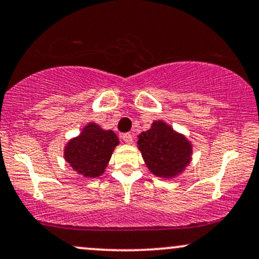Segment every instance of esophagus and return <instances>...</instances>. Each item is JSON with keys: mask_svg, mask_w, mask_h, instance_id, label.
<instances>
[{"mask_svg": "<svg viewBox=\"0 0 259 259\" xmlns=\"http://www.w3.org/2000/svg\"><path fill=\"white\" fill-rule=\"evenodd\" d=\"M121 139H123V141L127 145L133 144V135H132V134H124V135L121 136Z\"/></svg>", "mask_w": 259, "mask_h": 259, "instance_id": "34e87169", "label": "esophagus"}]
</instances>
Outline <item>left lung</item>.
<instances>
[{
    "label": "left lung",
    "mask_w": 259,
    "mask_h": 259,
    "mask_svg": "<svg viewBox=\"0 0 259 259\" xmlns=\"http://www.w3.org/2000/svg\"><path fill=\"white\" fill-rule=\"evenodd\" d=\"M138 148L154 177L173 179L185 171L192 160V142L167 121L154 120L138 135Z\"/></svg>",
    "instance_id": "left-lung-1"
}]
</instances>
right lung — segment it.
I'll use <instances>...</instances> for the list:
<instances>
[{
	"label": "right lung",
	"mask_w": 259,
	"mask_h": 259,
	"mask_svg": "<svg viewBox=\"0 0 259 259\" xmlns=\"http://www.w3.org/2000/svg\"><path fill=\"white\" fill-rule=\"evenodd\" d=\"M118 145L119 139L113 130H106L90 121L82 126L78 136L68 140L63 157L80 177L95 179L105 173Z\"/></svg>",
	"instance_id": "1"
}]
</instances>
